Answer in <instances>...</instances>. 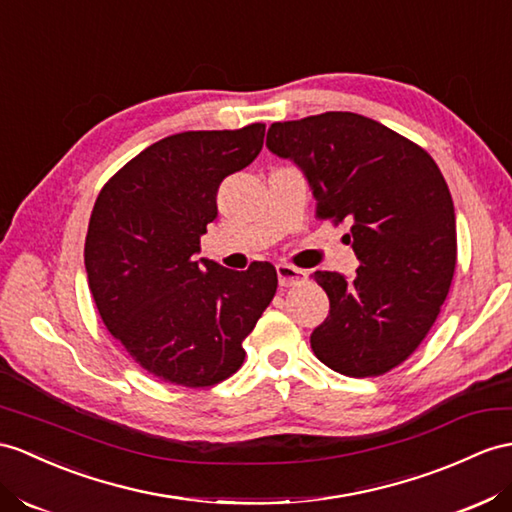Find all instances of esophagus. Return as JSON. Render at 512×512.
<instances>
[{"instance_id":"obj_1","label":"esophagus","mask_w":512,"mask_h":512,"mask_svg":"<svg viewBox=\"0 0 512 512\" xmlns=\"http://www.w3.org/2000/svg\"><path fill=\"white\" fill-rule=\"evenodd\" d=\"M276 271H278L280 286H295V284H302L306 280V271L297 269V267H293L289 263H280L276 267Z\"/></svg>"}]
</instances>
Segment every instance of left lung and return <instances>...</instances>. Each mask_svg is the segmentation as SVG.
<instances>
[{
    "instance_id": "8db88e82",
    "label": "left lung",
    "mask_w": 512,
    "mask_h": 512,
    "mask_svg": "<svg viewBox=\"0 0 512 512\" xmlns=\"http://www.w3.org/2000/svg\"><path fill=\"white\" fill-rule=\"evenodd\" d=\"M271 154L304 173L321 219L347 221L356 276L315 271L330 315L310 334L323 365L380 376L417 350L456 267V215L428 152L354 112L271 123Z\"/></svg>"
}]
</instances>
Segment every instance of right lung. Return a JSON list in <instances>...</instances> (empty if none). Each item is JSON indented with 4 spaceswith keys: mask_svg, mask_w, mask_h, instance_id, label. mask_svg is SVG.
Returning a JSON list of instances; mask_svg holds the SVG:
<instances>
[{
    "mask_svg": "<svg viewBox=\"0 0 512 512\" xmlns=\"http://www.w3.org/2000/svg\"><path fill=\"white\" fill-rule=\"evenodd\" d=\"M265 123L167 136L99 193L84 245L104 326L156 378L197 389L243 365L245 336L276 295L269 263L232 271L197 258L223 178L245 169Z\"/></svg>",
    "mask_w": 512,
    "mask_h": 512,
    "instance_id": "obj_1",
    "label": "right lung"
}]
</instances>
